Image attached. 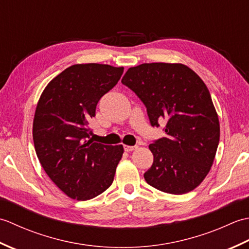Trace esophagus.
Masks as SVG:
<instances>
[{"instance_id": "34e87169", "label": "esophagus", "mask_w": 249, "mask_h": 249, "mask_svg": "<svg viewBox=\"0 0 249 249\" xmlns=\"http://www.w3.org/2000/svg\"><path fill=\"white\" fill-rule=\"evenodd\" d=\"M136 149H137L136 145H124V150L126 152H131V151H134Z\"/></svg>"}]
</instances>
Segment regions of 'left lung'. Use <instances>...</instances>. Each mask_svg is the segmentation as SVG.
I'll list each match as a JSON object with an SVG mask.
<instances>
[{
    "mask_svg": "<svg viewBox=\"0 0 249 249\" xmlns=\"http://www.w3.org/2000/svg\"><path fill=\"white\" fill-rule=\"evenodd\" d=\"M122 83L146 108L152 127L166 121V136L149 145L154 156L146 183L163 193L182 195L203 181L219 143V121L211 94L189 67L144 63L130 67Z\"/></svg>",
    "mask_w": 249,
    "mask_h": 249,
    "instance_id": "obj_1",
    "label": "left lung"
}]
</instances>
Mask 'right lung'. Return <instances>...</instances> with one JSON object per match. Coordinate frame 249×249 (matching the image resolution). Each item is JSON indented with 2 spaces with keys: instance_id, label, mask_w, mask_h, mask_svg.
<instances>
[{
  "instance_id": "obj_1",
  "label": "right lung",
  "mask_w": 249,
  "mask_h": 249,
  "mask_svg": "<svg viewBox=\"0 0 249 249\" xmlns=\"http://www.w3.org/2000/svg\"><path fill=\"white\" fill-rule=\"evenodd\" d=\"M123 71V67L96 63L72 65L47 86L37 104V157L52 182L72 199L95 198L113 182L123 145L93 142L89 121Z\"/></svg>"
}]
</instances>
